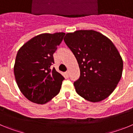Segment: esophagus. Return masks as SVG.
Wrapping results in <instances>:
<instances>
[{
	"label": "esophagus",
	"instance_id": "1",
	"mask_svg": "<svg viewBox=\"0 0 133 133\" xmlns=\"http://www.w3.org/2000/svg\"><path fill=\"white\" fill-rule=\"evenodd\" d=\"M66 76H67L68 77H69V76H70V73H69V71H67V72H66Z\"/></svg>",
	"mask_w": 133,
	"mask_h": 133
}]
</instances>
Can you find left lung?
Wrapping results in <instances>:
<instances>
[{
    "instance_id": "1",
    "label": "left lung",
    "mask_w": 133,
    "mask_h": 133,
    "mask_svg": "<svg viewBox=\"0 0 133 133\" xmlns=\"http://www.w3.org/2000/svg\"><path fill=\"white\" fill-rule=\"evenodd\" d=\"M64 41L80 69V78L74 83L77 94L92 103L107 98L123 74V59L113 43L93 30L69 32Z\"/></svg>"
}]
</instances>
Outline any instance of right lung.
<instances>
[{
  "mask_svg": "<svg viewBox=\"0 0 133 133\" xmlns=\"http://www.w3.org/2000/svg\"><path fill=\"white\" fill-rule=\"evenodd\" d=\"M64 32L43 33L24 43L16 56L14 74L21 92L30 101L48 103L58 95L64 77L55 70L53 54Z\"/></svg>",
  "mask_w": 133,
  "mask_h": 133,
  "instance_id": "add662e5",
  "label": "right lung"
}]
</instances>
